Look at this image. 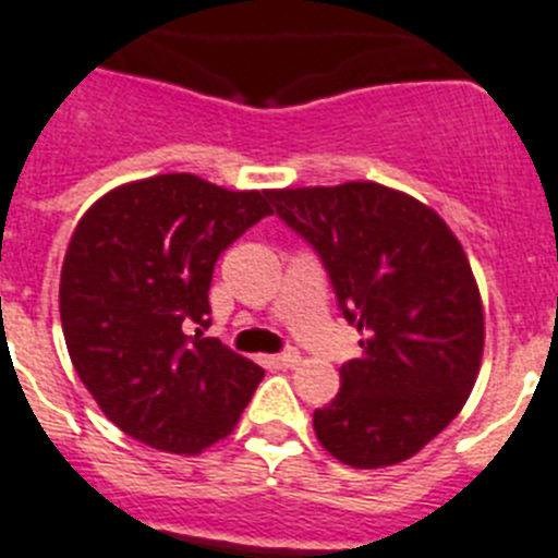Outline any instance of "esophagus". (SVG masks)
Instances as JSON below:
<instances>
[{
    "instance_id": "1",
    "label": "esophagus",
    "mask_w": 558,
    "mask_h": 558,
    "mask_svg": "<svg viewBox=\"0 0 558 558\" xmlns=\"http://www.w3.org/2000/svg\"><path fill=\"white\" fill-rule=\"evenodd\" d=\"M268 364H270V366H276V369H293V366L302 364V355H299L296 350L279 352V355H270Z\"/></svg>"
}]
</instances>
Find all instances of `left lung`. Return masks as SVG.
Instances as JSON below:
<instances>
[{"label":"left lung","mask_w":558,"mask_h":558,"mask_svg":"<svg viewBox=\"0 0 558 558\" xmlns=\"http://www.w3.org/2000/svg\"><path fill=\"white\" fill-rule=\"evenodd\" d=\"M270 199L316 247L364 336V355L313 415L318 442L352 469L403 463L454 421L483 364V299L463 245L435 208L373 180Z\"/></svg>","instance_id":"8db88e82"}]
</instances>
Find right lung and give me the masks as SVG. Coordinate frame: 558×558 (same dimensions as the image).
<instances>
[{
  "mask_svg": "<svg viewBox=\"0 0 558 558\" xmlns=\"http://www.w3.org/2000/svg\"><path fill=\"white\" fill-rule=\"evenodd\" d=\"M268 214L270 192L189 171L116 185L84 211L61 265V327L81 384L121 432L171 454L231 435L265 369L203 336L208 288L217 256Z\"/></svg>",
  "mask_w": 558,
  "mask_h": 558,
  "instance_id": "1",
  "label": "right lung"
}]
</instances>
